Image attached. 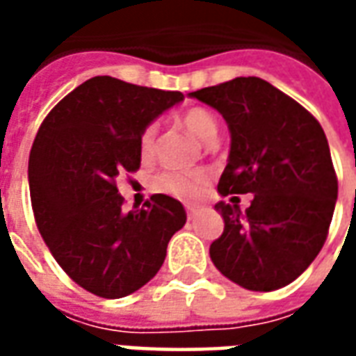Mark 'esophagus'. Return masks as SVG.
<instances>
[{
    "instance_id": "esophagus-1",
    "label": "esophagus",
    "mask_w": 356,
    "mask_h": 356,
    "mask_svg": "<svg viewBox=\"0 0 356 356\" xmlns=\"http://www.w3.org/2000/svg\"><path fill=\"white\" fill-rule=\"evenodd\" d=\"M196 211H198V209H196V208H191V206H188V208H186V216L193 217L194 213H196Z\"/></svg>"
}]
</instances>
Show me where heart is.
I'll return each mask as SVG.
<instances>
[{
  "mask_svg": "<svg viewBox=\"0 0 356 356\" xmlns=\"http://www.w3.org/2000/svg\"><path fill=\"white\" fill-rule=\"evenodd\" d=\"M183 125L188 131L193 133L196 139H200L206 145H211L217 137L216 116L206 108H191L183 114ZM156 140V125L150 124L143 129L139 139V147L143 156H150L154 150ZM209 185V173L206 170H193V171H163L154 181L156 191L165 193L179 198V200L194 202L206 193Z\"/></svg>",
  "mask_w": 356,
  "mask_h": 356,
  "instance_id": "heart-1",
  "label": "heart"
}]
</instances>
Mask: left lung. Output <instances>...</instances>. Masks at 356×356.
<instances>
[{
	"label": "left lung",
	"instance_id": "1",
	"mask_svg": "<svg viewBox=\"0 0 356 356\" xmlns=\"http://www.w3.org/2000/svg\"><path fill=\"white\" fill-rule=\"evenodd\" d=\"M216 108L231 131V152L217 191L254 194L217 202L223 234L209 246L219 273L252 291L293 282L326 242L337 179L321 124L261 78H234L188 93Z\"/></svg>",
	"mask_w": 356,
	"mask_h": 356
}]
</instances>
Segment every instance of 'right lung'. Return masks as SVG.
Wrapping results in <instances>:
<instances>
[{
	"mask_svg": "<svg viewBox=\"0 0 356 356\" xmlns=\"http://www.w3.org/2000/svg\"><path fill=\"white\" fill-rule=\"evenodd\" d=\"M185 99L110 76L83 81L40 125L28 162L35 225L74 282L99 298H125L160 270L183 204L154 194L125 213L116 177L140 165V133Z\"/></svg>",
	"mask_w": 356,
	"mask_h": 356,
	"instance_id": "add662e5",
	"label": "right lung"
}]
</instances>
